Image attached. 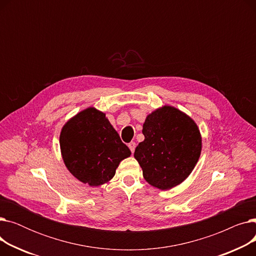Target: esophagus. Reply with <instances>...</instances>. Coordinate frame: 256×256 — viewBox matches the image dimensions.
Listing matches in <instances>:
<instances>
[{
    "label": "esophagus",
    "mask_w": 256,
    "mask_h": 256,
    "mask_svg": "<svg viewBox=\"0 0 256 256\" xmlns=\"http://www.w3.org/2000/svg\"><path fill=\"white\" fill-rule=\"evenodd\" d=\"M128 147H130V152H135V148H136V143H135V142H130V143H128Z\"/></svg>",
    "instance_id": "esophagus-1"
}]
</instances>
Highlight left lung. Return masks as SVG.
<instances>
[{
    "label": "left lung",
    "mask_w": 256,
    "mask_h": 256,
    "mask_svg": "<svg viewBox=\"0 0 256 256\" xmlns=\"http://www.w3.org/2000/svg\"><path fill=\"white\" fill-rule=\"evenodd\" d=\"M144 141L134 156L143 178L160 190H169L190 176L200 158L202 138L195 121L178 108L162 106L146 116Z\"/></svg>",
    "instance_id": "8db88e82"
}]
</instances>
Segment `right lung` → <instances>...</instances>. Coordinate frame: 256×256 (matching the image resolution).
Returning a JSON list of instances; mask_svg holds the SVG:
<instances>
[{
    "label": "right lung",
    "mask_w": 256,
    "mask_h": 256,
    "mask_svg": "<svg viewBox=\"0 0 256 256\" xmlns=\"http://www.w3.org/2000/svg\"><path fill=\"white\" fill-rule=\"evenodd\" d=\"M59 142L66 168L90 186L109 182L121 160L132 154L106 114L94 106L67 120Z\"/></svg>",
    "instance_id": "1"
}]
</instances>
